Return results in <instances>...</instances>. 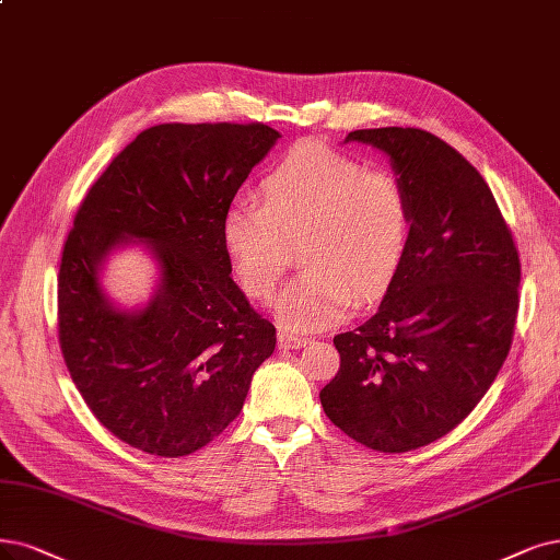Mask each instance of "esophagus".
<instances>
[{
	"mask_svg": "<svg viewBox=\"0 0 560 560\" xmlns=\"http://www.w3.org/2000/svg\"><path fill=\"white\" fill-rule=\"evenodd\" d=\"M302 346H306V337L288 332V329H279V348L293 350V348H302Z\"/></svg>",
	"mask_w": 560,
	"mask_h": 560,
	"instance_id": "obj_1",
	"label": "esophagus"
}]
</instances>
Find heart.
<instances>
[{"label": "heart", "instance_id": "1", "mask_svg": "<svg viewBox=\"0 0 560 560\" xmlns=\"http://www.w3.org/2000/svg\"><path fill=\"white\" fill-rule=\"evenodd\" d=\"M410 235L401 182L366 171L323 142H300L260 182V200L240 198L221 221V244L242 291L275 293L300 246L302 272L272 302L293 332L339 323L355 302L378 298L395 279Z\"/></svg>", "mask_w": 560, "mask_h": 560}]
</instances>
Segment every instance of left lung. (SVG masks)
I'll use <instances>...</instances> for the list:
<instances>
[{
	"instance_id": "1",
	"label": "left lung",
	"mask_w": 560,
	"mask_h": 560,
	"mask_svg": "<svg viewBox=\"0 0 560 560\" xmlns=\"http://www.w3.org/2000/svg\"><path fill=\"white\" fill-rule=\"evenodd\" d=\"M410 205L404 260L378 312L337 335V376L320 389L346 436L408 452L443 439L480 404L510 353L522 265L482 175L422 129H360Z\"/></svg>"
}]
</instances>
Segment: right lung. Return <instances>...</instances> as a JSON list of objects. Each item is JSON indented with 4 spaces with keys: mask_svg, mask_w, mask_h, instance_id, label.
Returning <instances> with one entry per match:
<instances>
[{
    "mask_svg": "<svg viewBox=\"0 0 560 560\" xmlns=\"http://www.w3.org/2000/svg\"><path fill=\"white\" fill-rule=\"evenodd\" d=\"M279 138L258 121L159 124L82 200L59 265V343L82 399L121 443L156 457L200 450L240 416L275 353V325L231 279L221 221ZM127 245L158 267L151 300L131 310L102 288Z\"/></svg>",
    "mask_w": 560,
    "mask_h": 560,
    "instance_id": "right-lung-1",
    "label": "right lung"
}]
</instances>
